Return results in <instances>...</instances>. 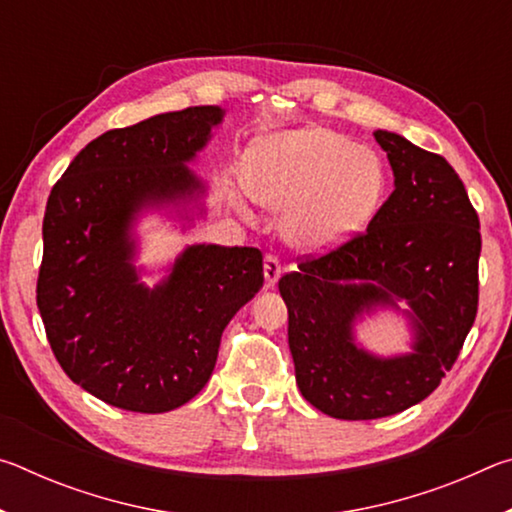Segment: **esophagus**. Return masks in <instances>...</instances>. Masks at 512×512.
<instances>
[{"instance_id": "1", "label": "esophagus", "mask_w": 512, "mask_h": 512, "mask_svg": "<svg viewBox=\"0 0 512 512\" xmlns=\"http://www.w3.org/2000/svg\"><path fill=\"white\" fill-rule=\"evenodd\" d=\"M280 275H282L280 259H277L275 255H266L264 257V277H266L268 287H275V282L280 280Z\"/></svg>"}]
</instances>
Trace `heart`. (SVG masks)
<instances>
[{"instance_id": "obj_1", "label": "heart", "mask_w": 512, "mask_h": 512, "mask_svg": "<svg viewBox=\"0 0 512 512\" xmlns=\"http://www.w3.org/2000/svg\"><path fill=\"white\" fill-rule=\"evenodd\" d=\"M246 187L268 210H289L284 232L293 246L327 250L352 239L375 216L386 169L350 137L307 126L250 146Z\"/></svg>"}]
</instances>
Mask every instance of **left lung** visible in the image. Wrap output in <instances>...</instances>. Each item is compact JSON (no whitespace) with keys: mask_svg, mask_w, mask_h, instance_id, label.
Returning <instances> with one entry per match:
<instances>
[{"mask_svg":"<svg viewBox=\"0 0 512 512\" xmlns=\"http://www.w3.org/2000/svg\"><path fill=\"white\" fill-rule=\"evenodd\" d=\"M395 189L366 232L280 277L289 348L305 400L339 420L406 411L436 391L454 366L479 307V216L443 155L375 131ZM410 320L412 352L377 358L353 325L381 306Z\"/></svg>","mask_w":512,"mask_h":512,"instance_id":"left-lung-1","label":"left lung"}]
</instances>
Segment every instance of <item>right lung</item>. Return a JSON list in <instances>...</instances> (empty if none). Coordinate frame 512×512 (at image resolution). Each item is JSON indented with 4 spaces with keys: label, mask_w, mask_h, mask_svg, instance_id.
Returning a JSON list of instances; mask_svg holds the SVG:
<instances>
[{
    "label": "right lung",
    "mask_w": 512,
    "mask_h": 512,
    "mask_svg": "<svg viewBox=\"0 0 512 512\" xmlns=\"http://www.w3.org/2000/svg\"><path fill=\"white\" fill-rule=\"evenodd\" d=\"M223 117L194 106L103 133L49 194L36 289L47 339L65 375L117 409L164 413L201 393L225 325L264 284L248 246H187L155 287L133 264L146 210L205 212L187 164Z\"/></svg>",
    "instance_id": "1"
}]
</instances>
